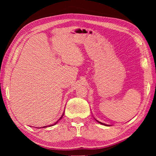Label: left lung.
<instances>
[{
    "label": "left lung",
    "instance_id": "1",
    "mask_svg": "<svg viewBox=\"0 0 156 156\" xmlns=\"http://www.w3.org/2000/svg\"><path fill=\"white\" fill-rule=\"evenodd\" d=\"M98 122H99L100 124H101V125H105V126H109V125H106V124H104V123H102V122H99V121H98V120H96Z\"/></svg>",
    "mask_w": 156,
    "mask_h": 156
}]
</instances>
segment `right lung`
<instances>
[{
    "label": "right lung",
    "mask_w": 156,
    "mask_h": 156,
    "mask_svg": "<svg viewBox=\"0 0 156 156\" xmlns=\"http://www.w3.org/2000/svg\"><path fill=\"white\" fill-rule=\"evenodd\" d=\"M62 115H63V114H62ZM62 115L61 116V117H60V119H61V118H62ZM60 119H59V120H60ZM58 121H57V122H58ZM56 122H55L54 124H53V125H49V126H43V128H44V127H47V126H53V125H56Z\"/></svg>",
    "instance_id": "1"
}]
</instances>
